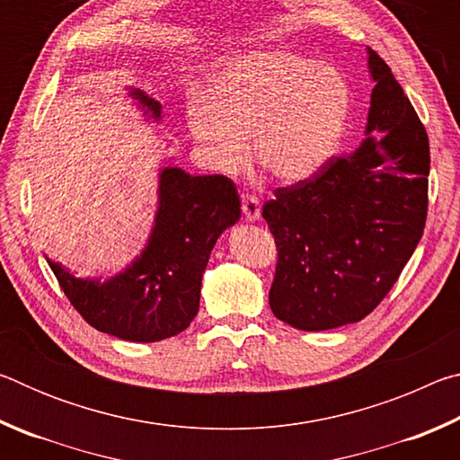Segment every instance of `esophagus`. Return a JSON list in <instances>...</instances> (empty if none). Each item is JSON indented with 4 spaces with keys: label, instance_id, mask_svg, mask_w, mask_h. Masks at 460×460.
I'll return each instance as SVG.
<instances>
[{
    "label": "esophagus",
    "instance_id": "obj_1",
    "mask_svg": "<svg viewBox=\"0 0 460 460\" xmlns=\"http://www.w3.org/2000/svg\"><path fill=\"white\" fill-rule=\"evenodd\" d=\"M241 211H243L247 221H258L261 215L260 199L253 197V194H243V197H241Z\"/></svg>",
    "mask_w": 460,
    "mask_h": 460
}]
</instances>
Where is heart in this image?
<instances>
[{"label": "heart", "instance_id": "heart-1", "mask_svg": "<svg viewBox=\"0 0 460 460\" xmlns=\"http://www.w3.org/2000/svg\"><path fill=\"white\" fill-rule=\"evenodd\" d=\"M351 113V83L334 65L253 50L217 68L205 99L189 107V129L221 172L243 168L249 133L255 164L279 182H300L334 158Z\"/></svg>", "mask_w": 460, "mask_h": 460}]
</instances>
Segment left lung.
Segmentation results:
<instances>
[{"instance_id": "obj_1", "label": "left lung", "mask_w": 460, "mask_h": 460, "mask_svg": "<svg viewBox=\"0 0 460 460\" xmlns=\"http://www.w3.org/2000/svg\"><path fill=\"white\" fill-rule=\"evenodd\" d=\"M369 71L376 87L367 139L308 181L276 189L261 211L278 249L271 313L300 331L371 314L424 233L426 128L376 50Z\"/></svg>"}]
</instances>
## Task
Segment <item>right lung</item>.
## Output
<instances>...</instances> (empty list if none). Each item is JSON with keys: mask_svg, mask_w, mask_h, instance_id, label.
I'll use <instances>...</instances> for the list:
<instances>
[{"mask_svg": "<svg viewBox=\"0 0 460 460\" xmlns=\"http://www.w3.org/2000/svg\"><path fill=\"white\" fill-rule=\"evenodd\" d=\"M152 118L160 103L131 91ZM227 176H190L181 168L160 174V207L144 253L107 282L79 279L49 260L62 292L97 331L134 342H155L182 332L199 313L200 279L221 233L241 215Z\"/></svg>", "mask_w": 460, "mask_h": 460, "instance_id": "1", "label": "right lung"}]
</instances>
